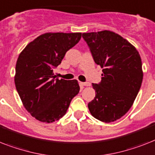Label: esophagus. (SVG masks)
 I'll use <instances>...</instances> for the list:
<instances>
[{"label": "esophagus", "instance_id": "34e87169", "mask_svg": "<svg viewBox=\"0 0 155 155\" xmlns=\"http://www.w3.org/2000/svg\"><path fill=\"white\" fill-rule=\"evenodd\" d=\"M81 84H83L84 86H87V87L91 86V84H90V83H89V82H85V83H81Z\"/></svg>", "mask_w": 155, "mask_h": 155}]
</instances>
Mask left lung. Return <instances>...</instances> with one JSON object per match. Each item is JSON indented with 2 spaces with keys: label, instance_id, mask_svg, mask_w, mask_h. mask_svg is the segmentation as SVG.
Instances as JSON below:
<instances>
[{
  "label": "left lung",
  "instance_id": "left-lung-1",
  "mask_svg": "<svg viewBox=\"0 0 155 155\" xmlns=\"http://www.w3.org/2000/svg\"><path fill=\"white\" fill-rule=\"evenodd\" d=\"M83 38L95 64L103 68L101 82L92 84L95 97L88 104L89 110L99 121H116L130 110L141 87L140 55L130 42L111 31L83 33Z\"/></svg>",
  "mask_w": 155,
  "mask_h": 155
}]
</instances>
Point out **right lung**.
Wrapping results in <instances>:
<instances>
[{
    "label": "right lung",
    "mask_w": 155,
    "mask_h": 155,
    "mask_svg": "<svg viewBox=\"0 0 155 155\" xmlns=\"http://www.w3.org/2000/svg\"><path fill=\"white\" fill-rule=\"evenodd\" d=\"M81 36V32H47L19 55L14 77L16 91L25 109L39 121L50 123L61 119L80 91L77 80H59L53 69Z\"/></svg>",
    "instance_id": "right-lung-1"
}]
</instances>
